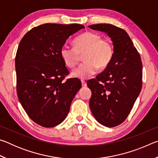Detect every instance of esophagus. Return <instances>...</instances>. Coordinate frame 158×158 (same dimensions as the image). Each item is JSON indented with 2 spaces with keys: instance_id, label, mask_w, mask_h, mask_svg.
Segmentation results:
<instances>
[{
  "instance_id": "1",
  "label": "esophagus",
  "mask_w": 158,
  "mask_h": 158,
  "mask_svg": "<svg viewBox=\"0 0 158 158\" xmlns=\"http://www.w3.org/2000/svg\"><path fill=\"white\" fill-rule=\"evenodd\" d=\"M81 85H82V87H85L87 85L86 82L85 81H81Z\"/></svg>"
}]
</instances>
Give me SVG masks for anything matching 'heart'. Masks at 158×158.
<instances>
[{
    "mask_svg": "<svg viewBox=\"0 0 158 158\" xmlns=\"http://www.w3.org/2000/svg\"><path fill=\"white\" fill-rule=\"evenodd\" d=\"M114 46L111 41L96 33L85 32L74 40V47L64 44L60 54L64 63L69 68L77 65L80 60V54H84L85 63L72 71V76L80 79L89 78L97 73L98 67L105 68L114 56Z\"/></svg>",
    "mask_w": 158,
    "mask_h": 158,
    "instance_id": "1",
    "label": "heart"
}]
</instances>
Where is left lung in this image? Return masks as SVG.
<instances>
[{"label": "left lung", "instance_id": "1", "mask_svg": "<svg viewBox=\"0 0 158 158\" xmlns=\"http://www.w3.org/2000/svg\"><path fill=\"white\" fill-rule=\"evenodd\" d=\"M105 32L113 42L114 56L96 79L87 85L91 90L90 111L100 124L112 127L127 118L142 86V63L126 31L109 23L89 26Z\"/></svg>", "mask_w": 158, "mask_h": 158}]
</instances>
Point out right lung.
Returning a JSON list of instances; mask_svg holds the SVG:
<instances>
[{
  "instance_id": "obj_1",
  "label": "right lung",
  "mask_w": 158,
  "mask_h": 158,
  "mask_svg": "<svg viewBox=\"0 0 158 158\" xmlns=\"http://www.w3.org/2000/svg\"><path fill=\"white\" fill-rule=\"evenodd\" d=\"M84 28L81 24L45 23L34 27L21 39L15 58L18 98L26 114L37 124L52 127L69 113L81 87L69 74L60 54L72 35Z\"/></svg>"
}]
</instances>
